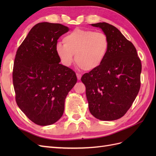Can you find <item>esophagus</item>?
<instances>
[{
    "mask_svg": "<svg viewBox=\"0 0 156 156\" xmlns=\"http://www.w3.org/2000/svg\"><path fill=\"white\" fill-rule=\"evenodd\" d=\"M76 75H77V79L79 80H81V74H79V73H76Z\"/></svg>",
    "mask_w": 156,
    "mask_h": 156,
    "instance_id": "1",
    "label": "esophagus"
}]
</instances>
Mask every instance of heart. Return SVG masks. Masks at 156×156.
I'll use <instances>...</instances> for the list:
<instances>
[{
  "instance_id": "obj_1",
  "label": "heart",
  "mask_w": 156,
  "mask_h": 156,
  "mask_svg": "<svg viewBox=\"0 0 156 156\" xmlns=\"http://www.w3.org/2000/svg\"><path fill=\"white\" fill-rule=\"evenodd\" d=\"M64 45H56L55 52L61 63L70 66L75 61L81 69L91 72L100 68L104 62L110 48L109 39L102 32L75 29L66 35Z\"/></svg>"
}]
</instances>
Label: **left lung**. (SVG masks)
Returning <instances> with one entry per match:
<instances>
[{
	"label": "left lung",
	"mask_w": 156,
	"mask_h": 156,
	"mask_svg": "<svg viewBox=\"0 0 156 156\" xmlns=\"http://www.w3.org/2000/svg\"><path fill=\"white\" fill-rule=\"evenodd\" d=\"M92 25L107 35L110 48L101 66L84 73L81 81L91 114L101 120H115L126 114L137 96L142 65L133 44L117 28L105 22Z\"/></svg>",
	"instance_id": "1"
}]
</instances>
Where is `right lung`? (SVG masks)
I'll list each match as a JSON object with an SVG mask.
<instances>
[{"instance_id": "right-lung-1", "label": "right lung", "mask_w": 156, "mask_h": 156, "mask_svg": "<svg viewBox=\"0 0 156 156\" xmlns=\"http://www.w3.org/2000/svg\"><path fill=\"white\" fill-rule=\"evenodd\" d=\"M69 29L43 22L33 27L19 47L13 63V84L18 107L37 125L53 124L62 117L76 74L60 62L57 40Z\"/></svg>"}]
</instances>
